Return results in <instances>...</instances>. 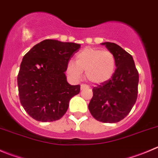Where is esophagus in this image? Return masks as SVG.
Instances as JSON below:
<instances>
[{"label":"esophagus","instance_id":"34e87169","mask_svg":"<svg viewBox=\"0 0 158 158\" xmlns=\"http://www.w3.org/2000/svg\"><path fill=\"white\" fill-rule=\"evenodd\" d=\"M81 90H84V89H88V88H89V87H88V85H85V84H82V85H81Z\"/></svg>","mask_w":158,"mask_h":158}]
</instances>
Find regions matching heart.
Masks as SVG:
<instances>
[{
  "mask_svg": "<svg viewBox=\"0 0 158 158\" xmlns=\"http://www.w3.org/2000/svg\"><path fill=\"white\" fill-rule=\"evenodd\" d=\"M116 60L110 51L87 47L75 56V63L70 61L67 72L74 78H80L82 72L88 81L96 85L105 83L113 76Z\"/></svg>",
  "mask_w": 158,
  "mask_h": 158,
  "instance_id": "obj_1",
  "label": "heart"
}]
</instances>
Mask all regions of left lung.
Instances as JSON below:
<instances>
[{
  "label": "left lung",
  "instance_id": "8db88e82",
  "mask_svg": "<svg viewBox=\"0 0 158 158\" xmlns=\"http://www.w3.org/2000/svg\"><path fill=\"white\" fill-rule=\"evenodd\" d=\"M102 45L115 56L116 69L108 81L93 88L88 109L98 121L118 123L130 113L136 103L139 73L129 52L115 43L107 42Z\"/></svg>",
  "mask_w": 158,
  "mask_h": 158
}]
</instances>
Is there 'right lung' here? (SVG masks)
I'll use <instances>...</instances> for the list:
<instances>
[{"mask_svg": "<svg viewBox=\"0 0 158 158\" xmlns=\"http://www.w3.org/2000/svg\"><path fill=\"white\" fill-rule=\"evenodd\" d=\"M81 45L46 40L33 46L22 59L18 74L20 102L34 119L53 122L64 116L70 98L81 86L70 85L65 71Z\"/></svg>", "mask_w": 158, "mask_h": 158, "instance_id": "obj_1", "label": "right lung"}]
</instances>
